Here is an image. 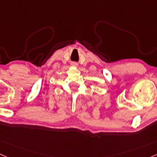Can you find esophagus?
I'll list each match as a JSON object with an SVG mask.
<instances>
[{"mask_svg": "<svg viewBox=\"0 0 157 157\" xmlns=\"http://www.w3.org/2000/svg\"><path fill=\"white\" fill-rule=\"evenodd\" d=\"M71 66L77 68V67H78V63H75V62H73V63H71Z\"/></svg>", "mask_w": 157, "mask_h": 157, "instance_id": "1", "label": "esophagus"}]
</instances>
